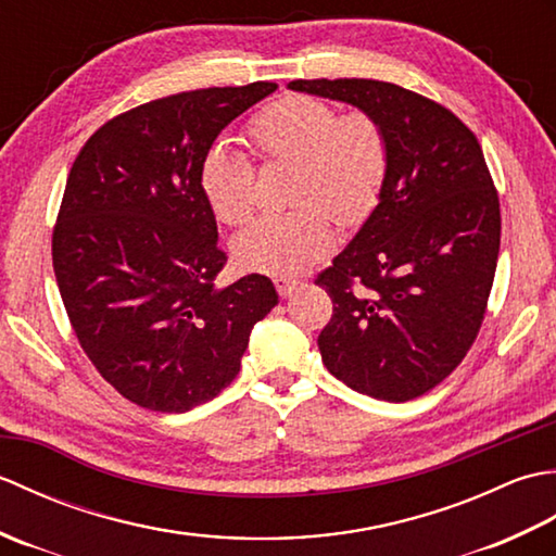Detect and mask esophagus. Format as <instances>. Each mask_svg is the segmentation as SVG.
<instances>
[{
  "label": "esophagus",
  "instance_id": "1",
  "mask_svg": "<svg viewBox=\"0 0 556 556\" xmlns=\"http://www.w3.org/2000/svg\"><path fill=\"white\" fill-rule=\"evenodd\" d=\"M275 287H277V291H279V296L287 299V296H291V293L301 287V279L281 275V277H275Z\"/></svg>",
  "mask_w": 556,
  "mask_h": 556
}]
</instances>
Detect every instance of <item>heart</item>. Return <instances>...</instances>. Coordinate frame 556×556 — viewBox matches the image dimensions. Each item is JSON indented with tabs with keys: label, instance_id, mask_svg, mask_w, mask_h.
I'll list each match as a JSON object with an SVG mask.
<instances>
[{
	"label": "heart",
	"instance_id": "1",
	"mask_svg": "<svg viewBox=\"0 0 556 556\" xmlns=\"http://www.w3.org/2000/svg\"><path fill=\"white\" fill-rule=\"evenodd\" d=\"M248 143L263 162H287L289 203L296 210L265 217L236 236L233 255L265 275H296L334 248L332 214L356 227L380 200L389 172L382 124L365 112L341 114L311 96H287L248 124ZM253 164L241 150L217 143L205 155L200 188L219 222L239 227L253 212Z\"/></svg>",
	"mask_w": 556,
	"mask_h": 556
}]
</instances>
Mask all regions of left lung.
Instances as JSON below:
<instances>
[{
	"mask_svg": "<svg viewBox=\"0 0 556 556\" xmlns=\"http://www.w3.org/2000/svg\"><path fill=\"white\" fill-rule=\"evenodd\" d=\"M291 90L375 116L389 140L380 203L317 277L334 303L317 337L337 380L410 401L454 372L485 317L500 255V198L473 131L442 104L368 78Z\"/></svg>",
	"mask_w": 556,
	"mask_h": 556,
	"instance_id": "left-lung-1",
	"label": "left lung"
}]
</instances>
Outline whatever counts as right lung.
Masks as SVG:
<instances>
[{"label":"right lung","mask_w":556,"mask_h":556,"mask_svg":"<svg viewBox=\"0 0 556 556\" xmlns=\"http://www.w3.org/2000/svg\"><path fill=\"white\" fill-rule=\"evenodd\" d=\"M275 90L260 80L140 104L100 126L68 172L56 287L83 351L140 408L186 413L215 399L279 303L263 275L215 287L227 255L200 188L222 128Z\"/></svg>","instance_id":"right-lung-1"}]
</instances>
